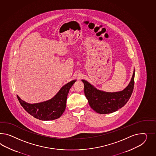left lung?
Masks as SVG:
<instances>
[{
  "mask_svg": "<svg viewBox=\"0 0 156 156\" xmlns=\"http://www.w3.org/2000/svg\"><path fill=\"white\" fill-rule=\"evenodd\" d=\"M135 69L131 81L122 91L106 92L98 90L87 80H82L84 83L85 96L89 105L97 113L107 114L118 111L125 105L129 99L134 87Z\"/></svg>",
  "mask_w": 156,
  "mask_h": 156,
  "instance_id": "left-lung-1",
  "label": "left lung"
}]
</instances>
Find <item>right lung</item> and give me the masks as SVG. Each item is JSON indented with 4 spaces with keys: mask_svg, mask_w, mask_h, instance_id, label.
Segmentation results:
<instances>
[{
    "mask_svg": "<svg viewBox=\"0 0 156 156\" xmlns=\"http://www.w3.org/2000/svg\"><path fill=\"white\" fill-rule=\"evenodd\" d=\"M76 80H72L63 86L51 99L37 103L30 104L21 99L17 95V99L24 109L34 118L41 120H53L60 118L66 105L67 94Z\"/></svg>",
    "mask_w": 156,
    "mask_h": 156,
    "instance_id": "obj_1",
    "label": "right lung"
}]
</instances>
